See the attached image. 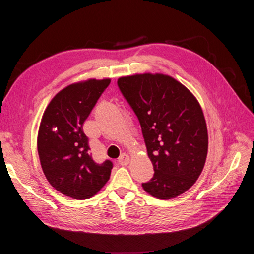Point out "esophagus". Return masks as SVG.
Here are the masks:
<instances>
[{"label":"esophagus","mask_w":254,"mask_h":254,"mask_svg":"<svg viewBox=\"0 0 254 254\" xmlns=\"http://www.w3.org/2000/svg\"><path fill=\"white\" fill-rule=\"evenodd\" d=\"M129 161H130V158H129L128 155H126V153H123V155H121L120 158L118 159L119 164L122 165V166L127 165L129 163Z\"/></svg>","instance_id":"esophagus-1"}]
</instances>
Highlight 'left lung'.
<instances>
[{
    "label": "left lung",
    "mask_w": 254,
    "mask_h": 254,
    "mask_svg": "<svg viewBox=\"0 0 254 254\" xmlns=\"http://www.w3.org/2000/svg\"><path fill=\"white\" fill-rule=\"evenodd\" d=\"M140 122L152 178L143 189L158 199L188 190L200 176L207 153V129L195 96L171 76L137 74L118 80Z\"/></svg>",
    "instance_id": "left-lung-1"
}]
</instances>
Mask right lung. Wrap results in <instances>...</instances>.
Returning a JSON list of instances; mask_svg holds the SVG:
<instances>
[{
	"label": "right lung",
	"instance_id": "add662e5",
	"mask_svg": "<svg viewBox=\"0 0 254 254\" xmlns=\"http://www.w3.org/2000/svg\"><path fill=\"white\" fill-rule=\"evenodd\" d=\"M110 79H89L61 90L45 109L38 133V153L53 188L74 199H88L109 180L113 163L92 158L83 123Z\"/></svg>",
	"mask_w": 254,
	"mask_h": 254
}]
</instances>
